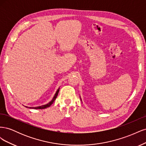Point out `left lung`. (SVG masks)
<instances>
[{
    "instance_id": "8db88e82",
    "label": "left lung",
    "mask_w": 146,
    "mask_h": 146,
    "mask_svg": "<svg viewBox=\"0 0 146 146\" xmlns=\"http://www.w3.org/2000/svg\"><path fill=\"white\" fill-rule=\"evenodd\" d=\"M80 100H81V101H82V99H81V98H80Z\"/></svg>"
}]
</instances>
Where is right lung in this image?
Returning a JSON list of instances; mask_svg holds the SVG:
<instances>
[{"instance_id":"add662e5","label":"right lung","mask_w":146,"mask_h":146,"mask_svg":"<svg viewBox=\"0 0 146 146\" xmlns=\"http://www.w3.org/2000/svg\"><path fill=\"white\" fill-rule=\"evenodd\" d=\"M59 90H60V88H58V90H57V91H56L55 94L54 96V98H53V99H52L51 101H50L49 102H48V104H46V105H41V106H39V107H27V106H25V107L27 108H32V109H44V108H48L50 106L54 103V102L55 101V100L56 99L57 96H58V92H59Z\"/></svg>"}]
</instances>
